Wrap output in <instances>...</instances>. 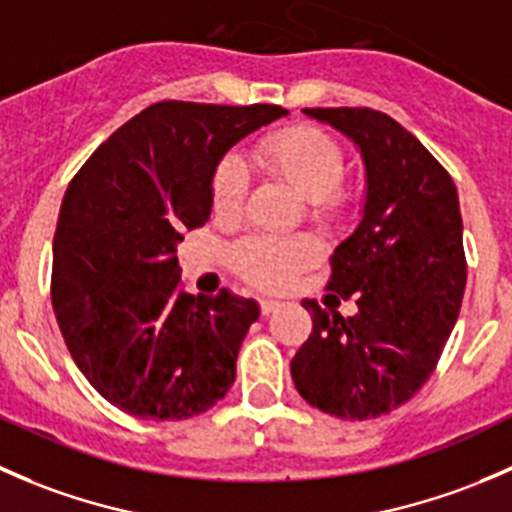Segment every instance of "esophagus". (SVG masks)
Instances as JSON below:
<instances>
[{
    "instance_id": "esophagus-1",
    "label": "esophagus",
    "mask_w": 512,
    "mask_h": 512,
    "mask_svg": "<svg viewBox=\"0 0 512 512\" xmlns=\"http://www.w3.org/2000/svg\"><path fill=\"white\" fill-rule=\"evenodd\" d=\"M258 306H261V313H263V316H271V313L276 311V308L281 306V303L273 301V298H261V301H258Z\"/></svg>"
}]
</instances>
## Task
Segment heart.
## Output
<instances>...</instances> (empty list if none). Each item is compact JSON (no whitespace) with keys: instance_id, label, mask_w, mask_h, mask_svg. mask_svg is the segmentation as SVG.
I'll list each match as a JSON object with an SVG mask.
<instances>
[{"instance_id":"obj_1","label":"heart","mask_w":512,"mask_h":512,"mask_svg":"<svg viewBox=\"0 0 512 512\" xmlns=\"http://www.w3.org/2000/svg\"><path fill=\"white\" fill-rule=\"evenodd\" d=\"M256 164L276 176L306 199V216L318 229L331 231L346 219L351 196L341 186L346 161L343 151L326 131L316 126H286L256 146ZM246 171L239 159L226 156L211 176V206L224 219H236L244 211ZM321 256L313 236H249L231 249V266L244 281L258 288H286L301 271Z\"/></svg>"}]
</instances>
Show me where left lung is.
Instances as JSON below:
<instances>
[{"label":"left lung","mask_w":512,"mask_h":512,"mask_svg":"<svg viewBox=\"0 0 512 512\" xmlns=\"http://www.w3.org/2000/svg\"><path fill=\"white\" fill-rule=\"evenodd\" d=\"M353 141L366 166L358 229L331 256L328 296L356 298L343 318L306 298L313 331L291 361L308 406L366 421L421 391L465 291L463 219L448 171L396 119L376 109H303Z\"/></svg>","instance_id":"obj_1"}]
</instances>
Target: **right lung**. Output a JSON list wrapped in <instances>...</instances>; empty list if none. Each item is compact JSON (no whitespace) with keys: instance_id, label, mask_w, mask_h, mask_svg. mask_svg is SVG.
Segmentation results:
<instances>
[{"instance_id":"obj_1","label":"right lung","mask_w":512,"mask_h":512,"mask_svg":"<svg viewBox=\"0 0 512 512\" xmlns=\"http://www.w3.org/2000/svg\"><path fill=\"white\" fill-rule=\"evenodd\" d=\"M288 111L159 101L114 131L64 194L52 306L86 381L146 421H184L229 393L254 298L181 288L176 246L211 214L226 151Z\"/></svg>"}]
</instances>
